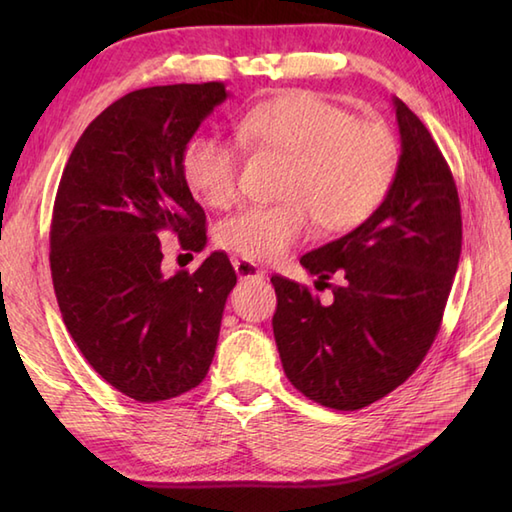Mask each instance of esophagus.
Listing matches in <instances>:
<instances>
[{
  "label": "esophagus",
  "mask_w": 512,
  "mask_h": 512,
  "mask_svg": "<svg viewBox=\"0 0 512 512\" xmlns=\"http://www.w3.org/2000/svg\"><path fill=\"white\" fill-rule=\"evenodd\" d=\"M233 268L239 279H264L266 273L259 268L255 262H248V259H235Z\"/></svg>",
  "instance_id": "34e87169"
}]
</instances>
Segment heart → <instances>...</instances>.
Listing matches in <instances>:
<instances>
[{
	"label": "heart",
	"instance_id": "obj_1",
	"mask_svg": "<svg viewBox=\"0 0 512 512\" xmlns=\"http://www.w3.org/2000/svg\"><path fill=\"white\" fill-rule=\"evenodd\" d=\"M250 151L288 158L279 187L284 202L253 206L217 228V244L248 262H275L317 224L343 233L369 220L383 204L398 167L389 129L354 121L336 103L312 92H288L257 105L237 127ZM239 149L217 136L193 138L182 158L184 180L195 198L226 209L237 198Z\"/></svg>",
	"mask_w": 512,
	"mask_h": 512
}]
</instances>
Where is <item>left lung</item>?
<instances>
[{
  "label": "left lung",
  "instance_id": "8db88e82",
  "mask_svg": "<svg viewBox=\"0 0 512 512\" xmlns=\"http://www.w3.org/2000/svg\"><path fill=\"white\" fill-rule=\"evenodd\" d=\"M394 101L400 158L378 211L301 266L341 277L323 306L308 288L270 277L273 332L288 380L323 407L354 411L416 372L436 341L462 250L460 198L429 129ZM328 286V284H325Z\"/></svg>",
  "mask_w": 512,
  "mask_h": 512
}]
</instances>
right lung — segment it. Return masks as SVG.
<instances>
[{"label": "right lung", "instance_id": "1", "mask_svg": "<svg viewBox=\"0 0 512 512\" xmlns=\"http://www.w3.org/2000/svg\"><path fill=\"white\" fill-rule=\"evenodd\" d=\"M224 83L125 94L85 129L63 169L50 270L65 328L96 372L138 402L176 398L209 372L237 275L224 253L162 273V233L206 246V215L184 180L189 140Z\"/></svg>", "mask_w": 512, "mask_h": 512}]
</instances>
